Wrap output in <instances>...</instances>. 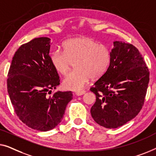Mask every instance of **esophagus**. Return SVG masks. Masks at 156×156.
Here are the masks:
<instances>
[{"label":"esophagus","mask_w":156,"mask_h":156,"mask_svg":"<svg viewBox=\"0 0 156 156\" xmlns=\"http://www.w3.org/2000/svg\"><path fill=\"white\" fill-rule=\"evenodd\" d=\"M85 90H81V91H77L76 93V95H78V96H80V95H82L83 94H85Z\"/></svg>","instance_id":"obj_1"}]
</instances>
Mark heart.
<instances>
[{
  "mask_svg": "<svg viewBox=\"0 0 156 156\" xmlns=\"http://www.w3.org/2000/svg\"><path fill=\"white\" fill-rule=\"evenodd\" d=\"M112 54L107 46L91 37H77L65 41L63 51L56 49L50 54V61L55 71L61 75L68 73L73 63L75 69L63 80L65 88L80 90L90 79L102 77L111 63Z\"/></svg>",
  "mask_w": 156,
  "mask_h": 156,
  "instance_id": "obj_1",
  "label": "heart"
}]
</instances>
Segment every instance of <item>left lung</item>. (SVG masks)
I'll return each mask as SVG.
<instances>
[{
  "mask_svg": "<svg viewBox=\"0 0 156 156\" xmlns=\"http://www.w3.org/2000/svg\"><path fill=\"white\" fill-rule=\"evenodd\" d=\"M109 66L90 91L96 102L93 119L107 129H115L134 118L144 104L149 82L148 68L136 47L115 41Z\"/></svg>",
  "mask_w": 156,
  "mask_h": 156,
  "instance_id": "obj_1",
  "label": "left lung"
}]
</instances>
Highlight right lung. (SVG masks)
I'll return each mask as SVG.
<instances>
[{"label": "right lung", "instance_id": "obj_1", "mask_svg": "<svg viewBox=\"0 0 156 156\" xmlns=\"http://www.w3.org/2000/svg\"><path fill=\"white\" fill-rule=\"evenodd\" d=\"M50 39L39 37L19 47L8 73V93L19 119L30 128L47 131L56 127L73 98L71 91L52 93L60 84L49 56Z\"/></svg>", "mask_w": 156, "mask_h": 156}]
</instances>
